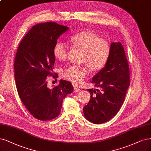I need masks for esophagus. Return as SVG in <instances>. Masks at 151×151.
<instances>
[{
    "label": "esophagus",
    "instance_id": "1",
    "mask_svg": "<svg viewBox=\"0 0 151 151\" xmlns=\"http://www.w3.org/2000/svg\"><path fill=\"white\" fill-rule=\"evenodd\" d=\"M73 87H74V90L75 92H77V91H81L79 88H78V87H77V86L73 85Z\"/></svg>",
    "mask_w": 151,
    "mask_h": 151
}]
</instances>
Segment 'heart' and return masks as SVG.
Masks as SVG:
<instances>
[{"instance_id": "1", "label": "heart", "mask_w": 151, "mask_h": 151, "mask_svg": "<svg viewBox=\"0 0 151 151\" xmlns=\"http://www.w3.org/2000/svg\"><path fill=\"white\" fill-rule=\"evenodd\" d=\"M70 42L75 48L82 51L81 61L84 65H71L62 70V76L76 84H79L89 74L88 67L93 72L101 70L106 66L111 54V45L107 40L91 30H83L73 35ZM67 45L57 42L53 48L55 58L60 61L68 56Z\"/></svg>"}]
</instances>
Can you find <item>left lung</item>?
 <instances>
[{
  "instance_id": "left-lung-1",
  "label": "left lung",
  "mask_w": 151,
  "mask_h": 151,
  "mask_svg": "<svg viewBox=\"0 0 151 151\" xmlns=\"http://www.w3.org/2000/svg\"><path fill=\"white\" fill-rule=\"evenodd\" d=\"M111 45V54L107 64L91 82L101 90L87 89L91 99L83 109L85 117L96 124L111 120L119 112L130 86L129 64L123 46L120 42Z\"/></svg>"
}]
</instances>
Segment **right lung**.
Returning a JSON list of instances; mask_svg holds the SVG:
<instances>
[{"label":"right lung","instance_id":"right-lung-1","mask_svg":"<svg viewBox=\"0 0 151 151\" xmlns=\"http://www.w3.org/2000/svg\"><path fill=\"white\" fill-rule=\"evenodd\" d=\"M68 27L54 22L35 24L26 34L18 47L14 60V77L19 96L35 118L52 120L61 111L64 98L74 90L71 82L60 80L49 88L47 77L58 78L53 72V48Z\"/></svg>","mask_w":151,"mask_h":151}]
</instances>
